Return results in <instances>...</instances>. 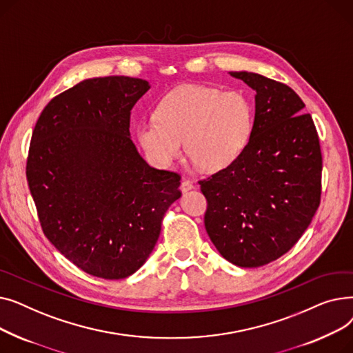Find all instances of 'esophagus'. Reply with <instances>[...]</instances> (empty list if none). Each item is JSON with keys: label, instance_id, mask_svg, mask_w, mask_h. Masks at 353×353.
<instances>
[{"label": "esophagus", "instance_id": "34e87169", "mask_svg": "<svg viewBox=\"0 0 353 353\" xmlns=\"http://www.w3.org/2000/svg\"><path fill=\"white\" fill-rule=\"evenodd\" d=\"M193 188H194V183L190 181V180H183L181 184H180V189H181L183 193H186V192L192 190Z\"/></svg>", "mask_w": 353, "mask_h": 353}]
</instances>
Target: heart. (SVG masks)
Returning a JSON list of instances; mask_svg holds the SVG:
<instances>
[{
  "label": "heart",
  "mask_w": 353,
  "mask_h": 353,
  "mask_svg": "<svg viewBox=\"0 0 353 353\" xmlns=\"http://www.w3.org/2000/svg\"><path fill=\"white\" fill-rule=\"evenodd\" d=\"M254 123L250 101L239 91L205 85L177 87L157 103L154 120L136 125L143 150L159 165H170L184 150L203 172L230 165L248 147Z\"/></svg>",
  "instance_id": "b5f03b06"
}]
</instances>
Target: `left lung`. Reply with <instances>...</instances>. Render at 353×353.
Listing matches in <instances>:
<instances>
[{
	"instance_id": "obj_1",
	"label": "left lung",
	"mask_w": 353,
	"mask_h": 353,
	"mask_svg": "<svg viewBox=\"0 0 353 353\" xmlns=\"http://www.w3.org/2000/svg\"><path fill=\"white\" fill-rule=\"evenodd\" d=\"M230 76L256 91L253 133L230 165L199 184L216 249L236 266L257 268L289 252L310 225L321 205L322 152L289 85L248 71Z\"/></svg>"
}]
</instances>
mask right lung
Returning a JSON list of instances; mask_svg holds the SVG:
<instances>
[{
    "instance_id": "right-lung-1",
    "label": "right lung",
    "mask_w": 353,
    "mask_h": 353,
    "mask_svg": "<svg viewBox=\"0 0 353 353\" xmlns=\"http://www.w3.org/2000/svg\"><path fill=\"white\" fill-rule=\"evenodd\" d=\"M150 88L141 79H90L55 96L31 136L26 174L47 239L71 263L124 279L153 252L181 196L180 174L148 165L130 116Z\"/></svg>"
}]
</instances>
